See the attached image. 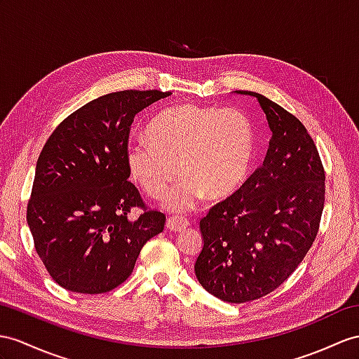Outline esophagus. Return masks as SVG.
Instances as JSON below:
<instances>
[{
  "mask_svg": "<svg viewBox=\"0 0 359 359\" xmlns=\"http://www.w3.org/2000/svg\"><path fill=\"white\" fill-rule=\"evenodd\" d=\"M165 226L172 231H182L189 226V221L180 216H170L168 217V221H165Z\"/></svg>",
  "mask_w": 359,
  "mask_h": 359,
  "instance_id": "34e87169",
  "label": "esophagus"
}]
</instances>
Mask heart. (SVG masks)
<instances>
[{
	"label": "heart",
	"instance_id": "heart-1",
	"mask_svg": "<svg viewBox=\"0 0 359 359\" xmlns=\"http://www.w3.org/2000/svg\"><path fill=\"white\" fill-rule=\"evenodd\" d=\"M146 137L149 142L128 144V173L146 195L160 198L180 170L184 177L164 199L175 213L194 210L205 194L230 195L245 180L255 149L252 126L242 111L194 103L161 111Z\"/></svg>",
	"mask_w": 359,
	"mask_h": 359
}]
</instances>
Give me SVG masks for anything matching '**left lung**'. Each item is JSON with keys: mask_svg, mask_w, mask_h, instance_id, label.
I'll use <instances>...</instances> for the list:
<instances>
[{"mask_svg": "<svg viewBox=\"0 0 359 359\" xmlns=\"http://www.w3.org/2000/svg\"><path fill=\"white\" fill-rule=\"evenodd\" d=\"M256 97L271 130L260 168L199 222L204 245L195 274L229 303L260 299L290 277L312 247L325 207V170L302 121L265 95Z\"/></svg>", "mask_w": 359, "mask_h": 359, "instance_id": "1", "label": "left lung"}]
</instances>
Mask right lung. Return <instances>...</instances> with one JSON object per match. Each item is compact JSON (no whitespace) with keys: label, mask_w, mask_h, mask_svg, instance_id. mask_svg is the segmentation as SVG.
<instances>
[{"label":"right lung","mask_w":359,"mask_h":359,"mask_svg":"<svg viewBox=\"0 0 359 359\" xmlns=\"http://www.w3.org/2000/svg\"><path fill=\"white\" fill-rule=\"evenodd\" d=\"M169 91H117L79 108L50 135L34 172L27 224L38 256L68 291L102 294L130 276L165 216L144 208L125 163L129 128Z\"/></svg>","instance_id":"add662e5"}]
</instances>
